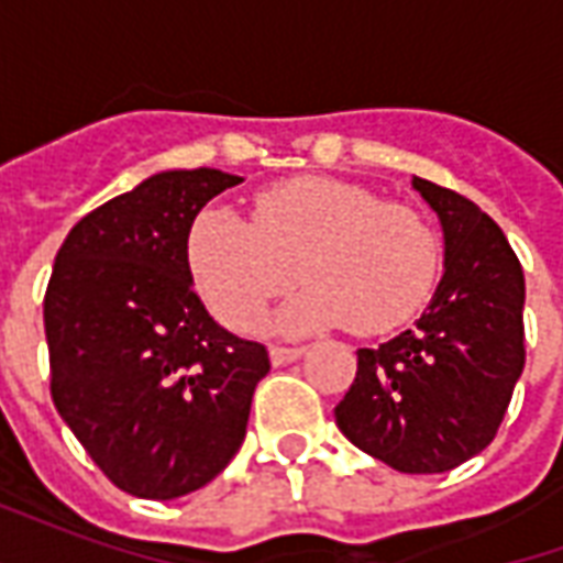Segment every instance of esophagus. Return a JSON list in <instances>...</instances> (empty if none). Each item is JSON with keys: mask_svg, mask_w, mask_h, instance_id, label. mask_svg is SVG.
Segmentation results:
<instances>
[{"mask_svg": "<svg viewBox=\"0 0 563 563\" xmlns=\"http://www.w3.org/2000/svg\"><path fill=\"white\" fill-rule=\"evenodd\" d=\"M305 355V346H271V362L280 367Z\"/></svg>", "mask_w": 563, "mask_h": 563, "instance_id": "esophagus-1", "label": "esophagus"}]
</instances>
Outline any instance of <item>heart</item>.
<instances>
[{
	"mask_svg": "<svg viewBox=\"0 0 563 563\" xmlns=\"http://www.w3.org/2000/svg\"><path fill=\"white\" fill-rule=\"evenodd\" d=\"M186 268L201 301L246 331L298 277L305 292L274 317L286 334L353 325L386 334L422 310L440 271V241L422 213L365 186L292 177L262 189L253 222L205 208L186 232Z\"/></svg>",
	"mask_w": 563,
	"mask_h": 563,
	"instance_id": "1",
	"label": "heart"
}]
</instances>
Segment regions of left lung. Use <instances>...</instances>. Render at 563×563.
<instances>
[{
    "mask_svg": "<svg viewBox=\"0 0 563 563\" xmlns=\"http://www.w3.org/2000/svg\"><path fill=\"white\" fill-rule=\"evenodd\" d=\"M443 229V277L413 329L358 350L334 419L401 473H446L495 440L525 367V274L471 198L413 177Z\"/></svg>",
    "mask_w": 563,
    "mask_h": 563,
    "instance_id": "obj_1",
    "label": "left lung"
}]
</instances>
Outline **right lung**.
<instances>
[{
    "label": "right lung",
    "instance_id": "1",
    "mask_svg": "<svg viewBox=\"0 0 563 563\" xmlns=\"http://www.w3.org/2000/svg\"><path fill=\"white\" fill-rule=\"evenodd\" d=\"M244 177L174 168L68 232L44 295L51 395L129 495L174 500L241 449L268 350L213 322L186 268L198 210Z\"/></svg>",
    "mask_w": 563,
    "mask_h": 563
}]
</instances>
